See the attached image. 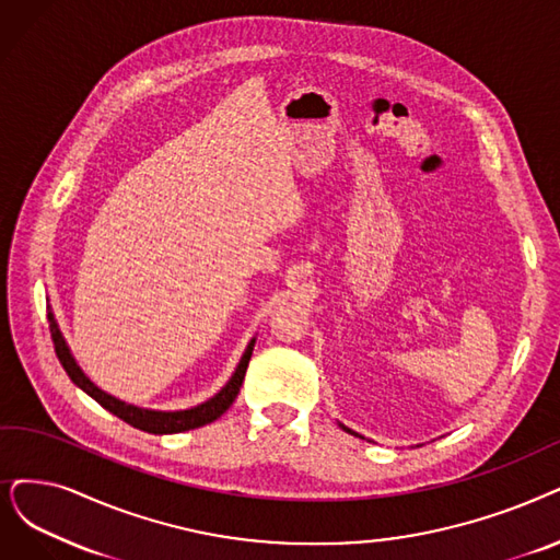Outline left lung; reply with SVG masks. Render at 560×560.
Returning a JSON list of instances; mask_svg holds the SVG:
<instances>
[{
  "label": "left lung",
  "instance_id": "obj_1",
  "mask_svg": "<svg viewBox=\"0 0 560 560\" xmlns=\"http://www.w3.org/2000/svg\"><path fill=\"white\" fill-rule=\"evenodd\" d=\"M338 424H340V428H342V430H345V432H349V434H353V436H361V434H358V432H353V430H349V428H347V424H342V422H338ZM361 439H363V436H361Z\"/></svg>",
  "mask_w": 560,
  "mask_h": 560
}]
</instances>
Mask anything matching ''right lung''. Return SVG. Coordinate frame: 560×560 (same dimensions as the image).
I'll list each match as a JSON object with an SVG mask.
<instances>
[{"label": "right lung", "mask_w": 560, "mask_h": 560, "mask_svg": "<svg viewBox=\"0 0 560 560\" xmlns=\"http://www.w3.org/2000/svg\"><path fill=\"white\" fill-rule=\"evenodd\" d=\"M48 322H50V332H52L57 358H59V363L63 365L66 374L71 376V382L78 388H82L89 397L96 399L103 409H107L109 413H115L124 422L132 424V428H138V430L149 432V434H178V432H188V430L202 428V424H209V422L218 420L222 413H225L232 407V401L236 399L243 378H245V370H248V363H250L255 342H257V338H253L248 342V347H245L234 374L230 376V382L222 386L213 397L202 401V405L190 407V409H178V411H155V409H142V407H136V405H128V401L98 388L78 365V361L71 353V347L66 345V340H63V335L59 330V324L55 319L52 310H48Z\"/></svg>", "instance_id": "obj_1"}]
</instances>
